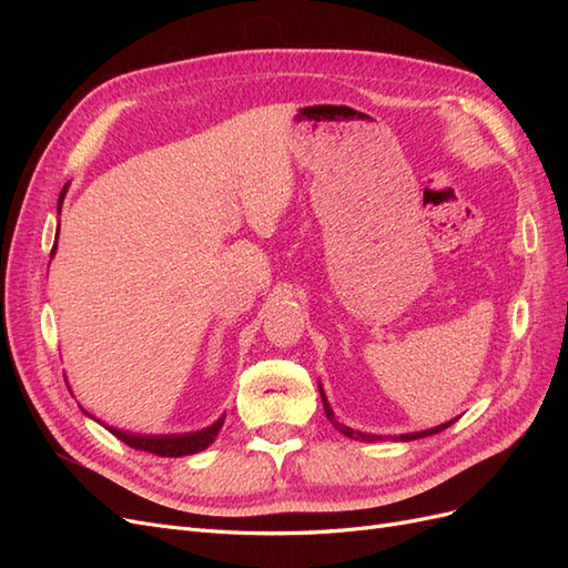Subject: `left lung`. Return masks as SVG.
<instances>
[{"mask_svg":"<svg viewBox=\"0 0 568 568\" xmlns=\"http://www.w3.org/2000/svg\"><path fill=\"white\" fill-rule=\"evenodd\" d=\"M322 393V403H324V412H326V419H329L338 432L343 434V436H348V438H365V440H374V436H367V434H359V432H353L351 426H346V424H341L336 417H334V412H332V407H329V403H326V398H324V390H320ZM453 422H448V424H440V426H436V428H428V432H419V434H407V436H400L403 440H412V438H424V436H434V434H438V432H445V428H448Z\"/></svg>","mask_w":568,"mask_h":568,"instance_id":"left-lung-1","label":"left lung"}]
</instances>
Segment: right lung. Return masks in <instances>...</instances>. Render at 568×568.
<instances>
[{"label":"right lung","mask_w":568,"mask_h":568,"mask_svg":"<svg viewBox=\"0 0 568 568\" xmlns=\"http://www.w3.org/2000/svg\"><path fill=\"white\" fill-rule=\"evenodd\" d=\"M63 196H65V186H63V192L59 196V209L63 203ZM54 251H57V244H54V248H51V255H54ZM222 422H225V419H217L213 426L203 428V432L182 434V436H132V434H125V432H118V428H113V426H106V428L115 438L128 443L130 448H134V450L153 453L159 457H184V455H194V453H201V450L209 448V445L215 440V436L220 434Z\"/></svg>","instance_id":"right-lung-1"}]
</instances>
